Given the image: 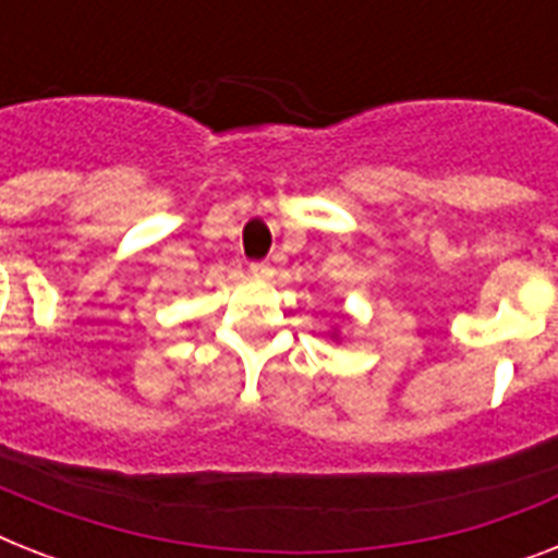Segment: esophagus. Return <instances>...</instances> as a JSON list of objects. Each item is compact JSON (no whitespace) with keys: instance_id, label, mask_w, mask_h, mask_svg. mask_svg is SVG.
<instances>
[{"instance_id":"esophagus-1","label":"esophagus","mask_w":558,"mask_h":558,"mask_svg":"<svg viewBox=\"0 0 558 558\" xmlns=\"http://www.w3.org/2000/svg\"><path fill=\"white\" fill-rule=\"evenodd\" d=\"M248 271H252L254 278H271V266L266 260H257L248 266Z\"/></svg>"}]
</instances>
